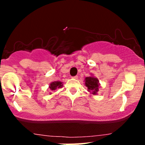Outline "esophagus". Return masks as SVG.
<instances>
[{
  "instance_id": "1",
  "label": "esophagus",
  "mask_w": 145,
  "mask_h": 145,
  "mask_svg": "<svg viewBox=\"0 0 145 145\" xmlns=\"http://www.w3.org/2000/svg\"><path fill=\"white\" fill-rule=\"evenodd\" d=\"M72 78H74V79L77 80V79H78V76H73Z\"/></svg>"
}]
</instances>
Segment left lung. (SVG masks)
Here are the masks:
<instances>
[{
	"label": "left lung",
	"instance_id": "obj_1",
	"mask_svg": "<svg viewBox=\"0 0 145 145\" xmlns=\"http://www.w3.org/2000/svg\"><path fill=\"white\" fill-rule=\"evenodd\" d=\"M84 85L88 88V91L93 95H97L99 88L100 86L98 78L94 77L93 74H91L89 77L84 78Z\"/></svg>",
	"mask_w": 145,
	"mask_h": 145
}]
</instances>
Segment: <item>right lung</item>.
I'll return each instance as SVG.
<instances>
[{"label":"right lung","instance_id":"add662e5","mask_svg":"<svg viewBox=\"0 0 145 145\" xmlns=\"http://www.w3.org/2000/svg\"><path fill=\"white\" fill-rule=\"evenodd\" d=\"M63 86V82H61V81H54V82H51L50 84H49V89H50V91H55V90L57 89L62 88ZM51 94V93H50V95Z\"/></svg>","mask_w":145,"mask_h":145}]
</instances>
